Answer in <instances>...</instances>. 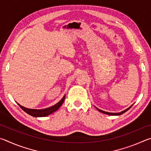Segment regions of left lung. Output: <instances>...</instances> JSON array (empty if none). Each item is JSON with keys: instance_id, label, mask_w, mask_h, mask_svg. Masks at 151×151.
Returning a JSON list of instances; mask_svg holds the SVG:
<instances>
[{"instance_id": "1", "label": "left lung", "mask_w": 151, "mask_h": 151, "mask_svg": "<svg viewBox=\"0 0 151 151\" xmlns=\"http://www.w3.org/2000/svg\"><path fill=\"white\" fill-rule=\"evenodd\" d=\"M132 105H131V106L130 107H129V108L128 109H125L124 111H122V112H119V113H114V112H105V111H102V110H101V109H99L98 108H96V109L98 110V111H99V112H102V113H104V114H109V115H121V114H123V113H124L125 112H127L128 110L129 109H131V107L132 106Z\"/></svg>"}]
</instances>
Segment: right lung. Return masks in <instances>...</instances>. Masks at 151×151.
<instances>
[{
	"instance_id": "1",
	"label": "right lung",
	"mask_w": 151,
	"mask_h": 151,
	"mask_svg": "<svg viewBox=\"0 0 151 151\" xmlns=\"http://www.w3.org/2000/svg\"><path fill=\"white\" fill-rule=\"evenodd\" d=\"M65 95L63 96V98L61 99V100L58 102V103H57L55 105H53L50 107H48V108L45 109H27L26 107H24L21 105H20L19 103H17L19 104V106L21 108L23 111L27 112V114H30V116H35V117H43V116H47L48 115H49L52 112H55L56 111L60 108L62 105L64 101H65Z\"/></svg>"
}]
</instances>
